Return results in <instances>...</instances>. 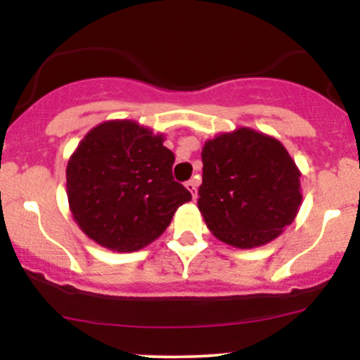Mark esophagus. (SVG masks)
Instances as JSON below:
<instances>
[{
    "mask_svg": "<svg viewBox=\"0 0 360 360\" xmlns=\"http://www.w3.org/2000/svg\"><path fill=\"white\" fill-rule=\"evenodd\" d=\"M186 189H188L189 193H191V196H193V200H196V196H198V183L194 179H189L188 183H186Z\"/></svg>",
    "mask_w": 360,
    "mask_h": 360,
    "instance_id": "34e87169",
    "label": "esophagus"
}]
</instances>
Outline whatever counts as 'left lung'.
I'll return each mask as SVG.
<instances>
[{
	"label": "left lung",
	"instance_id": "left-lung-1",
	"mask_svg": "<svg viewBox=\"0 0 360 360\" xmlns=\"http://www.w3.org/2000/svg\"><path fill=\"white\" fill-rule=\"evenodd\" d=\"M198 208L218 240L266 245L300 212L301 172L278 139L240 127L206 140Z\"/></svg>",
	"mask_w": 360,
	"mask_h": 360
}]
</instances>
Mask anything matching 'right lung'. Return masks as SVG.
Masks as SVG:
<instances>
[{
  "label": "right lung",
  "mask_w": 360,
  "mask_h": 360,
  "mask_svg": "<svg viewBox=\"0 0 360 360\" xmlns=\"http://www.w3.org/2000/svg\"><path fill=\"white\" fill-rule=\"evenodd\" d=\"M164 135L134 120L91 128L65 169L74 221L91 240L118 252L142 249L164 233L191 193L172 177Z\"/></svg>",
  "instance_id": "obj_1"
}]
</instances>
